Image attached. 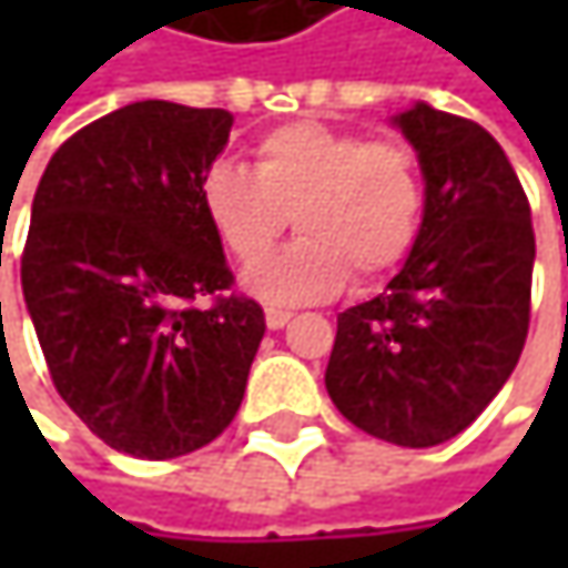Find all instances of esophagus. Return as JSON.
<instances>
[{
	"instance_id": "esophagus-1",
	"label": "esophagus",
	"mask_w": 568,
	"mask_h": 568,
	"mask_svg": "<svg viewBox=\"0 0 568 568\" xmlns=\"http://www.w3.org/2000/svg\"><path fill=\"white\" fill-rule=\"evenodd\" d=\"M288 312H283V308H266V325L273 328V332H280V328H285L288 325Z\"/></svg>"
}]
</instances>
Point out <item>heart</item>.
<instances>
[{
	"mask_svg": "<svg viewBox=\"0 0 568 568\" xmlns=\"http://www.w3.org/2000/svg\"><path fill=\"white\" fill-rule=\"evenodd\" d=\"M200 210L236 260L252 263L293 216L300 240L243 273L270 305L338 295L352 273L378 280L410 256L424 223V180L414 154L318 121H292L253 148V171L213 164Z\"/></svg>",
	"mask_w": 568,
	"mask_h": 568,
	"instance_id": "obj_1",
	"label": "heart"
}]
</instances>
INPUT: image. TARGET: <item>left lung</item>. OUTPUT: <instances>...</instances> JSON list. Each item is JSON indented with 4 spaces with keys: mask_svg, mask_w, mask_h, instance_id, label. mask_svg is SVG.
<instances>
[{
    "mask_svg": "<svg viewBox=\"0 0 568 568\" xmlns=\"http://www.w3.org/2000/svg\"><path fill=\"white\" fill-rule=\"evenodd\" d=\"M392 124L424 176L420 236L382 295L338 315L325 388L365 434L437 447L519 362L536 240L519 176L480 124L427 101Z\"/></svg>",
    "mask_w": 568,
    "mask_h": 568,
    "instance_id": "1",
    "label": "left lung"
}]
</instances>
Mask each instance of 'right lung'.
I'll return each instance as SVG.
<instances>
[{"mask_svg": "<svg viewBox=\"0 0 568 568\" xmlns=\"http://www.w3.org/2000/svg\"><path fill=\"white\" fill-rule=\"evenodd\" d=\"M233 114L134 101L68 138L32 200L22 295L64 404L114 450L171 460L236 417L266 332L253 298L226 295L223 246L200 180Z\"/></svg>", "mask_w": 568, "mask_h": 568, "instance_id": "add662e5", "label": "right lung"}]
</instances>
